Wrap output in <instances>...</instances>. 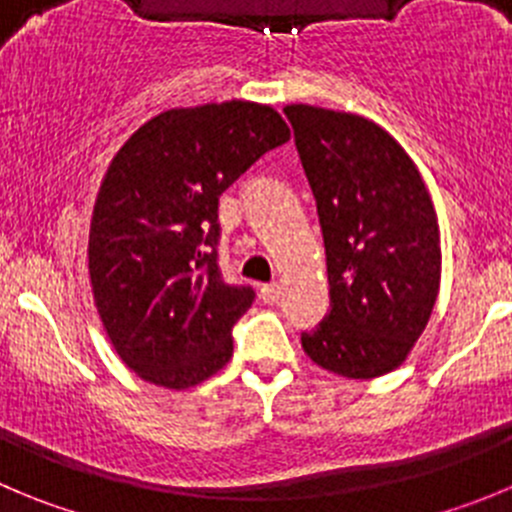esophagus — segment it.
Returning <instances> with one entry per match:
<instances>
[{"instance_id": "34e87169", "label": "esophagus", "mask_w": 512, "mask_h": 512, "mask_svg": "<svg viewBox=\"0 0 512 512\" xmlns=\"http://www.w3.org/2000/svg\"><path fill=\"white\" fill-rule=\"evenodd\" d=\"M280 295H283V285L280 283H267L260 288V298L265 300V303H278Z\"/></svg>"}]
</instances>
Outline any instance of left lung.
<instances>
[{"instance_id": "1", "label": "left lung", "mask_w": 512, "mask_h": 512, "mask_svg": "<svg viewBox=\"0 0 512 512\" xmlns=\"http://www.w3.org/2000/svg\"><path fill=\"white\" fill-rule=\"evenodd\" d=\"M326 245L331 313L300 336L313 364L376 379L407 361L442 275L432 197L409 154L374 121L285 105Z\"/></svg>"}]
</instances>
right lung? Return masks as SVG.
I'll return each instance as SVG.
<instances>
[{
    "label": "right lung",
    "mask_w": 512,
    "mask_h": 512,
    "mask_svg": "<svg viewBox=\"0 0 512 512\" xmlns=\"http://www.w3.org/2000/svg\"><path fill=\"white\" fill-rule=\"evenodd\" d=\"M288 138L275 108L227 100L159 113L113 156L90 219V288L116 353L148 384L189 389L232 358L255 290L219 272V197Z\"/></svg>",
    "instance_id": "1"
}]
</instances>
